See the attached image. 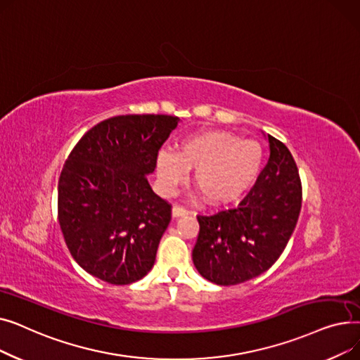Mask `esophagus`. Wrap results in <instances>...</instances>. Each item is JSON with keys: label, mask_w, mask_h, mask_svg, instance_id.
<instances>
[{"label": "esophagus", "mask_w": 360, "mask_h": 360, "mask_svg": "<svg viewBox=\"0 0 360 360\" xmlns=\"http://www.w3.org/2000/svg\"><path fill=\"white\" fill-rule=\"evenodd\" d=\"M188 212L184 209V207H179V205H174L172 207V217L174 219H178V217H182V216H186Z\"/></svg>", "instance_id": "1"}]
</instances>
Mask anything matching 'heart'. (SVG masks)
Returning a JSON list of instances; mask_svg holds the SVG:
<instances>
[{
    "label": "heart",
    "mask_w": 360,
    "mask_h": 360,
    "mask_svg": "<svg viewBox=\"0 0 360 360\" xmlns=\"http://www.w3.org/2000/svg\"><path fill=\"white\" fill-rule=\"evenodd\" d=\"M264 150L258 141L226 131H200L182 139L176 151L162 148L155 159L160 190L172 193L193 169V182L202 200L226 205L239 200L258 179Z\"/></svg>",
    "instance_id": "b5f03b06"
}]
</instances>
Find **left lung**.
I'll return each mask as SVG.
<instances>
[{
	"mask_svg": "<svg viewBox=\"0 0 360 360\" xmlns=\"http://www.w3.org/2000/svg\"><path fill=\"white\" fill-rule=\"evenodd\" d=\"M266 137V136H264ZM270 158L250 194L236 209L198 216L193 250L197 271L214 285L233 286L267 271L295 231L302 185L289 148L266 137Z\"/></svg>",
	"mask_w": 360,
	"mask_h": 360,
	"instance_id": "1",
	"label": "left lung"
}]
</instances>
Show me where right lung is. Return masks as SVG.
Here are the masks:
<instances>
[{
  "label": "right lung",
  "mask_w": 360,
  "mask_h": 360,
  "mask_svg": "<svg viewBox=\"0 0 360 360\" xmlns=\"http://www.w3.org/2000/svg\"><path fill=\"white\" fill-rule=\"evenodd\" d=\"M179 121L113 117L72 148L58 182V220L72 258L89 274L131 285L155 266L170 205L153 193L147 176Z\"/></svg>",
  "instance_id": "right-lung-1"
}]
</instances>
